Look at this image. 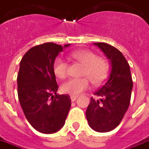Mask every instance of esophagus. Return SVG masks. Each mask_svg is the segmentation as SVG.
<instances>
[{"mask_svg": "<svg viewBox=\"0 0 149 149\" xmlns=\"http://www.w3.org/2000/svg\"><path fill=\"white\" fill-rule=\"evenodd\" d=\"M70 98H71V100L73 102V101H75V100H77V97H76V96H71L70 97Z\"/></svg>", "mask_w": 149, "mask_h": 149, "instance_id": "obj_1", "label": "esophagus"}]
</instances>
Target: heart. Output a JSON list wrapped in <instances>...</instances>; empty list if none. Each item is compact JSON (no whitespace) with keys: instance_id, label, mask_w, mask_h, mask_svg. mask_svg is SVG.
Listing matches in <instances>:
<instances>
[{"instance_id":"1","label":"heart","mask_w":149,"mask_h":149,"mask_svg":"<svg viewBox=\"0 0 149 149\" xmlns=\"http://www.w3.org/2000/svg\"><path fill=\"white\" fill-rule=\"evenodd\" d=\"M70 56L84 65L83 76L88 77L93 84H99L105 80L109 70V65L106 60L98 58L95 53L84 49L72 52ZM67 68V62L62 57H57L53 63V72L60 79L66 77ZM88 87L89 81L87 78H70L62 84L61 89L64 93L77 96Z\"/></svg>"}]
</instances>
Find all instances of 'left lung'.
Masks as SVG:
<instances>
[{"label": "left lung", "instance_id": "8db88e82", "mask_svg": "<svg viewBox=\"0 0 149 149\" xmlns=\"http://www.w3.org/2000/svg\"><path fill=\"white\" fill-rule=\"evenodd\" d=\"M110 62L109 77L94 93L86 111L88 123L94 131L108 132L116 128L128 110L132 90L128 63L118 49L106 43H94Z\"/></svg>", "mask_w": 149, "mask_h": 149}]
</instances>
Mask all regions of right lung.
<instances>
[{"mask_svg": "<svg viewBox=\"0 0 149 149\" xmlns=\"http://www.w3.org/2000/svg\"><path fill=\"white\" fill-rule=\"evenodd\" d=\"M69 45L45 43L35 46L20 62L18 99L28 121L41 133L61 130L71 107L68 95H56L58 85L53 72L56 57Z\"/></svg>", "mask_w": 149, "mask_h": 149, "instance_id": "obj_1", "label": "right lung"}]
</instances>
